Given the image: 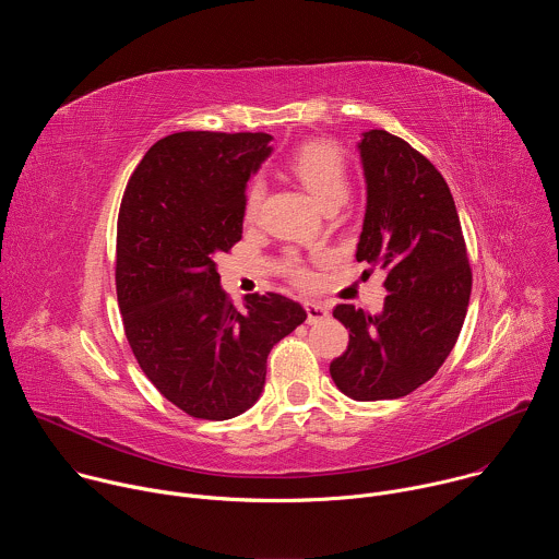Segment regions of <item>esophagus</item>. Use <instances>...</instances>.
I'll return each mask as SVG.
<instances>
[{"label": "esophagus", "mask_w": 559, "mask_h": 559, "mask_svg": "<svg viewBox=\"0 0 559 559\" xmlns=\"http://www.w3.org/2000/svg\"><path fill=\"white\" fill-rule=\"evenodd\" d=\"M305 311H307V323H318V321H323V318L330 316V309L318 300L305 302Z\"/></svg>", "instance_id": "1"}]
</instances>
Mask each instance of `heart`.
Instances as JSON below:
<instances>
[{
  "instance_id": "1",
  "label": "heart",
  "mask_w": 559,
  "mask_h": 559,
  "mask_svg": "<svg viewBox=\"0 0 559 559\" xmlns=\"http://www.w3.org/2000/svg\"><path fill=\"white\" fill-rule=\"evenodd\" d=\"M287 170L325 210H336L347 199L352 188V175H349L345 152L336 143L325 139H311L300 143L287 158ZM263 199H265V183L261 179H254L248 186L246 203H243V218L248 223L257 221ZM283 270L294 283L302 287L311 283L309 267L294 254L285 257Z\"/></svg>"
}]
</instances>
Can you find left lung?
<instances>
[{"mask_svg": "<svg viewBox=\"0 0 559 559\" xmlns=\"http://www.w3.org/2000/svg\"><path fill=\"white\" fill-rule=\"evenodd\" d=\"M367 212L356 259L386 272L380 313L334 307L349 345L330 373L354 401H393L431 380L451 354L471 296V265L444 177L386 130L358 143ZM369 272V270H367Z\"/></svg>", "mask_w": 559, "mask_h": 559, "instance_id": "1", "label": "left lung"}]
</instances>
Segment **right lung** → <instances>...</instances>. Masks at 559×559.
Returning <instances> with one entry per match:
<instances>
[{
  "label": "right lung",
  "mask_w": 559,
  "mask_h": 559,
  "mask_svg": "<svg viewBox=\"0 0 559 559\" xmlns=\"http://www.w3.org/2000/svg\"><path fill=\"white\" fill-rule=\"evenodd\" d=\"M270 141L265 132L168 134L145 152L121 199L115 281L126 338L147 380L192 418L250 409L272 347L307 318L274 292L236 309L214 263L241 241L246 183Z\"/></svg>",
  "instance_id": "add662e5"
}]
</instances>
